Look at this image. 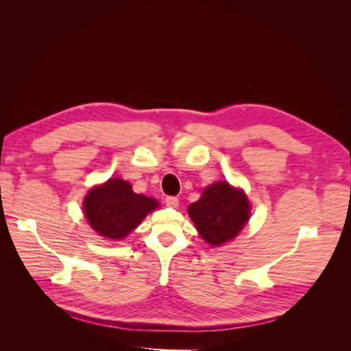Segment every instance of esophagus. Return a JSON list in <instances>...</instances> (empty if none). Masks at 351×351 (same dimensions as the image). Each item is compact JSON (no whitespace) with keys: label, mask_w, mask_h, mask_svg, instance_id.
Returning <instances> with one entry per match:
<instances>
[{"label":"esophagus","mask_w":351,"mask_h":351,"mask_svg":"<svg viewBox=\"0 0 351 351\" xmlns=\"http://www.w3.org/2000/svg\"><path fill=\"white\" fill-rule=\"evenodd\" d=\"M178 204H180L178 197H176V196H168V197L165 199V205L169 206V208H177Z\"/></svg>","instance_id":"obj_1"}]
</instances>
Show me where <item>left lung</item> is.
Instances as JSON below:
<instances>
[{
  "mask_svg": "<svg viewBox=\"0 0 351 351\" xmlns=\"http://www.w3.org/2000/svg\"><path fill=\"white\" fill-rule=\"evenodd\" d=\"M187 212L200 237L210 246H221L234 237L250 218V204L241 189L227 182L208 186Z\"/></svg>",
  "mask_w": 351,
  "mask_h": 351,
  "instance_id": "8db88e82",
  "label": "left lung"
}]
</instances>
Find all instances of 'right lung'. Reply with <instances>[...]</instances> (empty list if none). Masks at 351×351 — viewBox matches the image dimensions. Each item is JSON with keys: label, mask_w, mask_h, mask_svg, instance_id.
Segmentation results:
<instances>
[{"label": "right lung", "mask_w": 351, "mask_h": 351, "mask_svg": "<svg viewBox=\"0 0 351 351\" xmlns=\"http://www.w3.org/2000/svg\"><path fill=\"white\" fill-rule=\"evenodd\" d=\"M158 205L154 197L134 193L125 180L110 178L107 183L89 190L83 200V210L89 226L99 236L121 240Z\"/></svg>", "instance_id": "obj_1"}]
</instances>
